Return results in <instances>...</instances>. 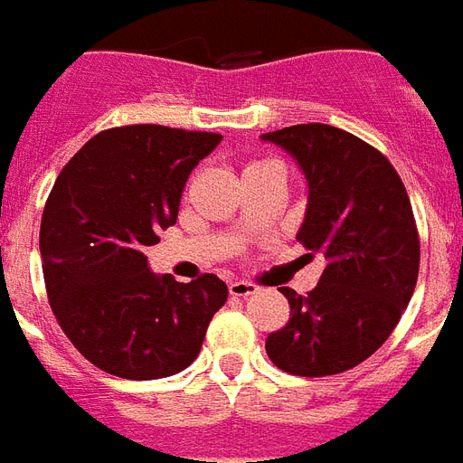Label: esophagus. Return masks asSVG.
<instances>
[{
	"label": "esophagus",
	"mask_w": 463,
	"mask_h": 463,
	"mask_svg": "<svg viewBox=\"0 0 463 463\" xmlns=\"http://www.w3.org/2000/svg\"><path fill=\"white\" fill-rule=\"evenodd\" d=\"M229 293L236 296V298H246V296H254L256 286L249 281H241V279H234V281H229Z\"/></svg>",
	"instance_id": "esophagus-1"
}]
</instances>
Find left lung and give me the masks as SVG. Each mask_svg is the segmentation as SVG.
Returning <instances> with one entry per match:
<instances>
[{"label":"left lung","instance_id":"left-lung-1","mask_svg":"<svg viewBox=\"0 0 463 463\" xmlns=\"http://www.w3.org/2000/svg\"><path fill=\"white\" fill-rule=\"evenodd\" d=\"M298 162L308 182L296 239L326 259L308 296L281 288L291 318L266 338L276 367L301 377L345 373L373 355L410 303L420 273V234L410 197L373 145L323 123L261 135Z\"/></svg>","mask_w":463,"mask_h":463}]
</instances>
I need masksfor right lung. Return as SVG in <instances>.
Returning <instances> with one entry per match:
<instances>
[{
    "label": "right lung",
    "mask_w": 463,
    "mask_h": 463,
    "mask_svg": "<svg viewBox=\"0 0 463 463\" xmlns=\"http://www.w3.org/2000/svg\"><path fill=\"white\" fill-rule=\"evenodd\" d=\"M222 135L125 125L90 137L53 182L39 249L46 293L80 355L125 380L170 377L194 363L227 283H180L147 266L180 212L190 172Z\"/></svg>",
    "instance_id": "1"
}]
</instances>
